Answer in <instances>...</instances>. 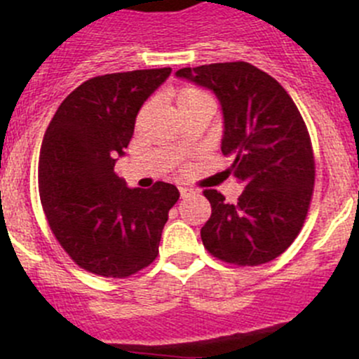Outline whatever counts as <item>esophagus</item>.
Instances as JSON below:
<instances>
[{"label": "esophagus", "instance_id": "34e87169", "mask_svg": "<svg viewBox=\"0 0 359 359\" xmlns=\"http://www.w3.org/2000/svg\"><path fill=\"white\" fill-rule=\"evenodd\" d=\"M180 195L183 198H188L191 197V195H195V190L194 188H187V187H180Z\"/></svg>", "mask_w": 359, "mask_h": 359}]
</instances>
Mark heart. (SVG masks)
Instances as JSON below:
<instances>
[{
	"instance_id": "1",
	"label": "heart",
	"mask_w": 359,
	"mask_h": 359,
	"mask_svg": "<svg viewBox=\"0 0 359 359\" xmlns=\"http://www.w3.org/2000/svg\"><path fill=\"white\" fill-rule=\"evenodd\" d=\"M197 103H207V105H212L210 98L207 97L204 91L197 90V88H183L180 91L178 97H176V107L181 109V107L188 105H197Z\"/></svg>"
}]
</instances>
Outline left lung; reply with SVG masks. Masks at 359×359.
I'll use <instances>...</instances> for the list:
<instances>
[{
	"instance_id": "1",
	"label": "left lung",
	"mask_w": 359,
	"mask_h": 359,
	"mask_svg": "<svg viewBox=\"0 0 359 359\" xmlns=\"http://www.w3.org/2000/svg\"><path fill=\"white\" fill-rule=\"evenodd\" d=\"M176 77L216 95L223 114L221 152L233 157L226 169L243 191L228 204L205 190L209 221L204 247L214 257L257 266L285 252L301 231L315 184L308 129L282 84L247 62L184 67Z\"/></svg>"
}]
</instances>
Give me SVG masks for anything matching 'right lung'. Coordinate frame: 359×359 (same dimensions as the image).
Returning a JSON list of instances; mask_svg holds the SVG:
<instances>
[{"mask_svg":"<svg viewBox=\"0 0 359 359\" xmlns=\"http://www.w3.org/2000/svg\"><path fill=\"white\" fill-rule=\"evenodd\" d=\"M171 69L93 77L62 102L44 133L39 197L65 252L86 271L126 278L158 254L175 184L129 188L114 172L135 133L136 116Z\"/></svg>","mask_w":359,"mask_h":359,"instance_id":"add662e5","label":"right lung"}]
</instances>
